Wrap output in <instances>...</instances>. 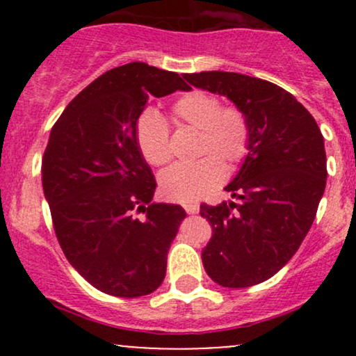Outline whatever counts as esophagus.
<instances>
[{
    "label": "esophagus",
    "instance_id": "34e87169",
    "mask_svg": "<svg viewBox=\"0 0 356 356\" xmlns=\"http://www.w3.org/2000/svg\"><path fill=\"white\" fill-rule=\"evenodd\" d=\"M184 209H186L187 214H195L199 212V204L197 202H184Z\"/></svg>",
    "mask_w": 356,
    "mask_h": 356
}]
</instances>
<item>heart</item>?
Segmentation results:
<instances>
[{
    "label": "heart",
    "mask_w": 356,
    "mask_h": 356,
    "mask_svg": "<svg viewBox=\"0 0 356 356\" xmlns=\"http://www.w3.org/2000/svg\"><path fill=\"white\" fill-rule=\"evenodd\" d=\"M172 113L181 124L201 132L199 155L206 157L192 164H175L159 175V187L169 201L192 202L214 189L224 179L222 159L229 167L239 164L249 152L251 129L239 108L222 107L218 97L202 90H192L179 97ZM138 149L149 164L164 165L170 161L169 129L154 108H147L137 120Z\"/></svg>",
    "instance_id": "1"
}]
</instances>
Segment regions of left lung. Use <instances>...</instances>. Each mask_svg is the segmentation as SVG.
<instances>
[{"mask_svg":"<svg viewBox=\"0 0 356 356\" xmlns=\"http://www.w3.org/2000/svg\"><path fill=\"white\" fill-rule=\"evenodd\" d=\"M186 80L227 97L251 129L249 152L226 186L234 201L201 206L212 227L204 269L224 288L259 284L295 256L316 216L328 175L320 127L271 81L232 72H201Z\"/></svg>","mask_w":356,"mask_h":356,"instance_id":"left-lung-1","label":"left lung"}]
</instances>
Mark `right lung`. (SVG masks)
<instances>
[{
  "instance_id": "1",
  "label": "right lung",
  "mask_w": 356,
  "mask_h": 356,
  "mask_svg": "<svg viewBox=\"0 0 356 356\" xmlns=\"http://www.w3.org/2000/svg\"><path fill=\"white\" fill-rule=\"evenodd\" d=\"M175 90L187 85L174 72L140 61L112 68L68 104L48 138L42 182L56 238L68 263L107 295L155 291L186 218L177 204L152 202L157 184L136 137L147 100Z\"/></svg>"
}]
</instances>
